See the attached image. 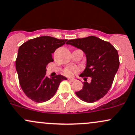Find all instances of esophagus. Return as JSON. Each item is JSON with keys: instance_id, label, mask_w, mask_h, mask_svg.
<instances>
[{"instance_id": "esophagus-1", "label": "esophagus", "mask_w": 135, "mask_h": 135, "mask_svg": "<svg viewBox=\"0 0 135 135\" xmlns=\"http://www.w3.org/2000/svg\"><path fill=\"white\" fill-rule=\"evenodd\" d=\"M68 80H69V81H74V80H74L73 79V78H68Z\"/></svg>"}]
</instances>
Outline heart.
Returning <instances> with one entry per match:
<instances>
[{
    "mask_svg": "<svg viewBox=\"0 0 135 135\" xmlns=\"http://www.w3.org/2000/svg\"><path fill=\"white\" fill-rule=\"evenodd\" d=\"M77 68H66V69L64 70V73L66 74V75L68 76H71L74 73L77 71Z\"/></svg>",
    "mask_w": 135,
    "mask_h": 135,
    "instance_id": "obj_1",
    "label": "heart"
}]
</instances>
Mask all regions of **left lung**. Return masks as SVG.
<instances>
[{"mask_svg": "<svg viewBox=\"0 0 135 135\" xmlns=\"http://www.w3.org/2000/svg\"><path fill=\"white\" fill-rule=\"evenodd\" d=\"M85 53L86 68L80 76L91 78L84 82L83 89L76 92L81 100L94 103L104 97L110 90L119 67L117 50L109 42L96 36L71 39L66 43Z\"/></svg>", "mask_w": 135, "mask_h": 135, "instance_id": "1", "label": "left lung"}]
</instances>
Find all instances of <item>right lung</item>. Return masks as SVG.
<instances>
[{"mask_svg": "<svg viewBox=\"0 0 135 135\" xmlns=\"http://www.w3.org/2000/svg\"><path fill=\"white\" fill-rule=\"evenodd\" d=\"M66 41L67 39L41 36L27 41L19 47L16 69L20 84L25 95L35 102L50 99L60 82L67 80L61 75L51 78L46 75V66L54 61L52 54Z\"/></svg>", "mask_w": 135, "mask_h": 135, "instance_id": "obj_1", "label": "right lung"}]
</instances>
